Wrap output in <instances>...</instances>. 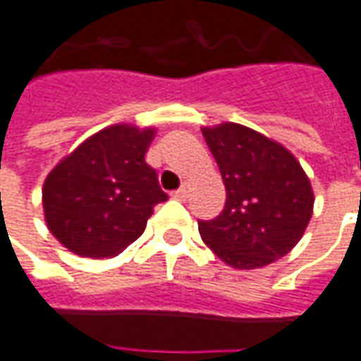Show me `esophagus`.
Listing matches in <instances>:
<instances>
[{"instance_id": "1", "label": "esophagus", "mask_w": 361, "mask_h": 361, "mask_svg": "<svg viewBox=\"0 0 361 361\" xmlns=\"http://www.w3.org/2000/svg\"><path fill=\"white\" fill-rule=\"evenodd\" d=\"M173 198H176V200H186V196H188V186H180L178 190H175L173 192Z\"/></svg>"}]
</instances>
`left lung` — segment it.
I'll use <instances>...</instances> for the list:
<instances>
[{
	"mask_svg": "<svg viewBox=\"0 0 361 361\" xmlns=\"http://www.w3.org/2000/svg\"><path fill=\"white\" fill-rule=\"evenodd\" d=\"M222 173L226 206L198 222L202 242L233 269H259L300 242L314 206L307 173L289 149L240 123L202 129Z\"/></svg>",
	"mask_w": 361,
	"mask_h": 361,
	"instance_id": "left-lung-1",
	"label": "left lung"
}]
</instances>
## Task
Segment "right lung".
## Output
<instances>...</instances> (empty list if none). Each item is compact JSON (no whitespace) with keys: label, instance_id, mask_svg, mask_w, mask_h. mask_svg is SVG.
Wrapping results in <instances>:
<instances>
[{"label":"right lung","instance_id":"right-lung-1","mask_svg":"<svg viewBox=\"0 0 361 361\" xmlns=\"http://www.w3.org/2000/svg\"><path fill=\"white\" fill-rule=\"evenodd\" d=\"M155 128L116 123L61 159L43 185L47 228L68 252L108 259L145 232L166 195L145 161Z\"/></svg>","mask_w":361,"mask_h":361}]
</instances>
